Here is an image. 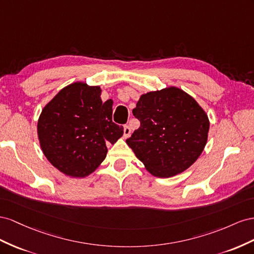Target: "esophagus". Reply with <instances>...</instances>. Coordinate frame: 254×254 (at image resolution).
<instances>
[{
    "instance_id": "obj_1",
    "label": "esophagus",
    "mask_w": 254,
    "mask_h": 254,
    "mask_svg": "<svg viewBox=\"0 0 254 254\" xmlns=\"http://www.w3.org/2000/svg\"><path fill=\"white\" fill-rule=\"evenodd\" d=\"M131 127H129L128 126H125L123 127V137L125 138H127V137H129V135H131Z\"/></svg>"
}]
</instances>
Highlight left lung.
Wrapping results in <instances>:
<instances>
[{
	"mask_svg": "<svg viewBox=\"0 0 254 254\" xmlns=\"http://www.w3.org/2000/svg\"><path fill=\"white\" fill-rule=\"evenodd\" d=\"M133 115L140 127L127 143L152 176L179 175L204 150L209 129L207 115L178 87L141 95Z\"/></svg>",
	"mask_w": 254,
	"mask_h": 254,
	"instance_id": "obj_1",
	"label": "left lung"
}]
</instances>
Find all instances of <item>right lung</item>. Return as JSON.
<instances>
[{
    "label": "right lung",
    "mask_w": 254,
    "mask_h": 254,
    "mask_svg": "<svg viewBox=\"0 0 254 254\" xmlns=\"http://www.w3.org/2000/svg\"><path fill=\"white\" fill-rule=\"evenodd\" d=\"M99 86L75 82L63 88L43 107L37 133L48 161L64 175L84 178L107 154L106 144L123 135L113 122V105L102 103Z\"/></svg>",
    "instance_id": "obj_1"
}]
</instances>
